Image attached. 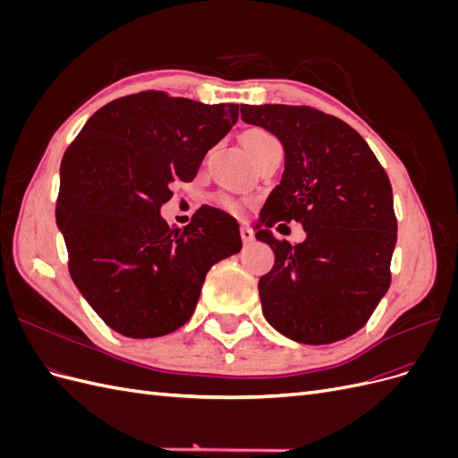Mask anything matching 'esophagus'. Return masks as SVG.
Here are the masks:
<instances>
[{"label": "esophagus", "instance_id": "1", "mask_svg": "<svg viewBox=\"0 0 458 458\" xmlns=\"http://www.w3.org/2000/svg\"><path fill=\"white\" fill-rule=\"evenodd\" d=\"M241 237L244 244H252L254 242V231L248 229V227H241Z\"/></svg>", "mask_w": 458, "mask_h": 458}]
</instances>
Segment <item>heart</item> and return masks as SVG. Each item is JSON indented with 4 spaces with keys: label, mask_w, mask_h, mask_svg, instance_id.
Listing matches in <instances>:
<instances>
[{
    "label": "heart",
    "mask_w": 458,
    "mask_h": 458,
    "mask_svg": "<svg viewBox=\"0 0 458 458\" xmlns=\"http://www.w3.org/2000/svg\"><path fill=\"white\" fill-rule=\"evenodd\" d=\"M273 145H279V141H276V137L273 133H269L267 130L252 128V130L242 133V147L252 158H256L259 152H263ZM221 204L229 208V210H237V204H234L231 199H221Z\"/></svg>",
    "instance_id": "b5f03b06"
}]
</instances>
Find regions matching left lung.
<instances>
[{"label": "left lung", "mask_w": 458, "mask_h": 458, "mask_svg": "<svg viewBox=\"0 0 458 458\" xmlns=\"http://www.w3.org/2000/svg\"><path fill=\"white\" fill-rule=\"evenodd\" d=\"M241 116L284 148L281 183L256 225L275 254L258 283L263 317L300 344L355 335L392 281L397 219L387 174L361 135L317 108L241 105ZM284 220L301 223L307 241L276 242L270 227Z\"/></svg>", "instance_id": "8db88e82"}]
</instances>
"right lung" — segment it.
<instances>
[{
    "instance_id": "add662e5",
    "label": "right lung",
    "mask_w": 458,
    "mask_h": 458,
    "mask_svg": "<svg viewBox=\"0 0 458 458\" xmlns=\"http://www.w3.org/2000/svg\"><path fill=\"white\" fill-rule=\"evenodd\" d=\"M239 105L143 91L105 105L61 162L55 216L68 271L103 321L128 338H158L195 313L206 273L241 252L237 219L202 206L183 229L160 216L174 182H192L231 131Z\"/></svg>"
}]
</instances>
